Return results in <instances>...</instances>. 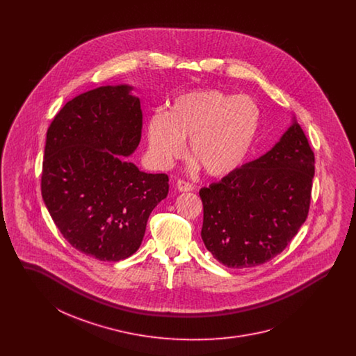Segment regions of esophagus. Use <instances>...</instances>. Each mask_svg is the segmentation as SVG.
I'll return each mask as SVG.
<instances>
[{
  "label": "esophagus",
  "mask_w": 356,
  "mask_h": 356,
  "mask_svg": "<svg viewBox=\"0 0 356 356\" xmlns=\"http://www.w3.org/2000/svg\"><path fill=\"white\" fill-rule=\"evenodd\" d=\"M176 188H177L180 192H191V191L193 189V186L189 184L188 181H184V180H177V181H176Z\"/></svg>",
  "instance_id": "obj_1"
}]
</instances>
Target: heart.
<instances>
[{
	"label": "heart",
	"instance_id": "1",
	"mask_svg": "<svg viewBox=\"0 0 356 356\" xmlns=\"http://www.w3.org/2000/svg\"><path fill=\"white\" fill-rule=\"evenodd\" d=\"M263 113L252 97L220 89L191 90L177 96L167 112L153 113L147 128L148 152L153 164L167 170L188 152L212 177L238 170L254 148Z\"/></svg>",
	"mask_w": 356,
	"mask_h": 356
}]
</instances>
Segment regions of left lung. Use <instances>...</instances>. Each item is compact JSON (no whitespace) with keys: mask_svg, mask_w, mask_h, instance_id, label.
<instances>
[{"mask_svg":"<svg viewBox=\"0 0 356 356\" xmlns=\"http://www.w3.org/2000/svg\"><path fill=\"white\" fill-rule=\"evenodd\" d=\"M314 173L315 156L293 118L268 152L200 189L205 248L228 268L283 252L307 219Z\"/></svg>","mask_w":356,"mask_h":356,"instance_id":"8db88e82","label":"left lung"}]
</instances>
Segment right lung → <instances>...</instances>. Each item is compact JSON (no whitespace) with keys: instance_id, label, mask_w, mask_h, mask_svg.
I'll list each match as a JSON object with an SVG mask.
<instances>
[{"instance_id":"add662e5","label":"right lung","mask_w":356,"mask_h":356,"mask_svg":"<svg viewBox=\"0 0 356 356\" xmlns=\"http://www.w3.org/2000/svg\"><path fill=\"white\" fill-rule=\"evenodd\" d=\"M132 90L124 84L85 92L63 106L47 132L44 203L69 244L102 261L135 254L170 189L165 173H145L127 159L143 127Z\"/></svg>"}]
</instances>
